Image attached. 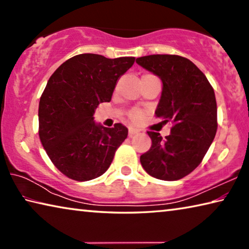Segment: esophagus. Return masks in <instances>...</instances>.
<instances>
[{
    "mask_svg": "<svg viewBox=\"0 0 249 249\" xmlns=\"http://www.w3.org/2000/svg\"><path fill=\"white\" fill-rule=\"evenodd\" d=\"M138 133H140V130L136 129V128H134V127H129V128H128V135H129L130 137L134 136V135L138 134Z\"/></svg>",
    "mask_w": 249,
    "mask_h": 249,
    "instance_id": "34e87169",
    "label": "esophagus"
}]
</instances>
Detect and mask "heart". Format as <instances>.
I'll return each mask as SVG.
<instances>
[{
	"mask_svg": "<svg viewBox=\"0 0 249 249\" xmlns=\"http://www.w3.org/2000/svg\"><path fill=\"white\" fill-rule=\"evenodd\" d=\"M142 116H144V113H142L141 109H134V111L129 113V117L134 122H140L142 119Z\"/></svg>",
	"mask_w": 249,
	"mask_h": 249,
	"instance_id": "obj_1",
	"label": "heart"
}]
</instances>
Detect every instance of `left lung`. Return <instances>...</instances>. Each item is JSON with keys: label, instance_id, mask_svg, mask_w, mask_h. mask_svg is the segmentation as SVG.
<instances>
[{"label": "left lung", "instance_id": "left-lung-1", "mask_svg": "<svg viewBox=\"0 0 249 249\" xmlns=\"http://www.w3.org/2000/svg\"><path fill=\"white\" fill-rule=\"evenodd\" d=\"M161 80L162 91L155 114L171 122L170 135L147 132L151 140L141 163L154 178L176 181L200 165L215 137V94L204 73L189 59L176 54H150L136 59Z\"/></svg>", "mask_w": 249, "mask_h": 249}]
</instances>
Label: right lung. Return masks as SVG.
Instances as JSON below:
<instances>
[{"label": "right lung", "mask_w": 249, "mask_h": 249, "mask_svg": "<svg viewBox=\"0 0 249 249\" xmlns=\"http://www.w3.org/2000/svg\"><path fill=\"white\" fill-rule=\"evenodd\" d=\"M134 62V57L81 53L49 78L39 101V138L53 165L68 178L89 181L102 176L127 137L123 124L104 127L93 115L100 103L111 101L121 75Z\"/></svg>", "instance_id": "1"}]
</instances>
